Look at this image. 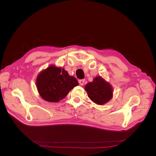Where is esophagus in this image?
Masks as SVG:
<instances>
[{"instance_id": "34e87169", "label": "esophagus", "mask_w": 156, "mask_h": 156, "mask_svg": "<svg viewBox=\"0 0 156 156\" xmlns=\"http://www.w3.org/2000/svg\"><path fill=\"white\" fill-rule=\"evenodd\" d=\"M84 81H85V80H84V79H81V80H79V84H80V85L83 86V84H84Z\"/></svg>"}]
</instances>
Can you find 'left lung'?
Wrapping results in <instances>:
<instances>
[{"label": "left lung", "instance_id": "1", "mask_svg": "<svg viewBox=\"0 0 156 156\" xmlns=\"http://www.w3.org/2000/svg\"><path fill=\"white\" fill-rule=\"evenodd\" d=\"M84 88L89 98L98 105L105 104L112 98V87L100 76L94 78Z\"/></svg>", "mask_w": 156, "mask_h": 156}]
</instances>
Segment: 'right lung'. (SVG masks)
Segmentation results:
<instances>
[{
	"label": "right lung",
	"instance_id": "obj_1",
	"mask_svg": "<svg viewBox=\"0 0 156 156\" xmlns=\"http://www.w3.org/2000/svg\"><path fill=\"white\" fill-rule=\"evenodd\" d=\"M77 80L64 68L51 65L37 75L36 87L40 96L49 102H58L71 90L78 86Z\"/></svg>",
	"mask_w": 156,
	"mask_h": 156
}]
</instances>
